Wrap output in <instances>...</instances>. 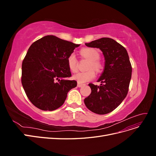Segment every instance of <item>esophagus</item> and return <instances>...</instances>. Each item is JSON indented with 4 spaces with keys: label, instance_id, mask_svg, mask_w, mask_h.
<instances>
[{
    "label": "esophagus",
    "instance_id": "1",
    "mask_svg": "<svg viewBox=\"0 0 156 156\" xmlns=\"http://www.w3.org/2000/svg\"><path fill=\"white\" fill-rule=\"evenodd\" d=\"M83 85H84V84H83V83H77V87H81L83 86Z\"/></svg>",
    "mask_w": 156,
    "mask_h": 156
}]
</instances>
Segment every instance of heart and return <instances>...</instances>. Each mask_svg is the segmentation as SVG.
I'll return each instance as SVG.
<instances>
[{
    "instance_id": "heart-1",
    "label": "heart",
    "mask_w": 156,
    "mask_h": 156,
    "mask_svg": "<svg viewBox=\"0 0 156 156\" xmlns=\"http://www.w3.org/2000/svg\"><path fill=\"white\" fill-rule=\"evenodd\" d=\"M80 54L83 57L85 58L90 60L87 69H89L84 72H79L74 75L73 79L78 83H83L87 81H91L96 76V73L94 72L95 70L96 72H100L103 68V65L101 62L98 59L100 58V53L99 52L94 48H83L80 51ZM68 66L71 72L75 73L77 71V60L76 56L74 53H71L67 59ZM90 69H93L90 70Z\"/></svg>"
}]
</instances>
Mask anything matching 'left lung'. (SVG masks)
<instances>
[{
	"label": "left lung",
	"instance_id": "1",
	"mask_svg": "<svg viewBox=\"0 0 156 156\" xmlns=\"http://www.w3.org/2000/svg\"><path fill=\"white\" fill-rule=\"evenodd\" d=\"M85 45L102 51L105 67L98 80L100 85L88 84L91 94L84 100V104L94 113L105 115L115 110L128 92L132 72L128 53L123 46L109 37H102Z\"/></svg>",
	"mask_w": 156,
	"mask_h": 156
}]
</instances>
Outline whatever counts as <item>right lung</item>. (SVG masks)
<instances>
[{
  "instance_id": "obj_1",
  "label": "right lung",
  "mask_w": 156,
  "mask_h": 156,
  "mask_svg": "<svg viewBox=\"0 0 156 156\" xmlns=\"http://www.w3.org/2000/svg\"><path fill=\"white\" fill-rule=\"evenodd\" d=\"M53 35L33 43L22 63L21 83L28 98L43 111H54L62 106L77 81L68 66V56L79 47Z\"/></svg>"
}]
</instances>
